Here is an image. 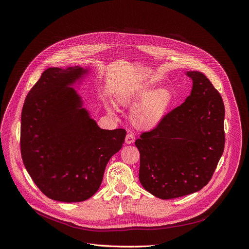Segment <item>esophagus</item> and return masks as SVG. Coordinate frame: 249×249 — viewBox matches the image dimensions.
I'll use <instances>...</instances> for the list:
<instances>
[{
  "label": "esophagus",
  "mask_w": 249,
  "mask_h": 249,
  "mask_svg": "<svg viewBox=\"0 0 249 249\" xmlns=\"http://www.w3.org/2000/svg\"><path fill=\"white\" fill-rule=\"evenodd\" d=\"M134 141H135V136H134L133 133H128L126 135V138H125L126 144H132Z\"/></svg>",
  "instance_id": "esophagus-1"
}]
</instances>
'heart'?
Masks as SVG:
<instances>
[{"instance_id": "obj_1", "label": "heart", "mask_w": 249, "mask_h": 249, "mask_svg": "<svg viewBox=\"0 0 249 249\" xmlns=\"http://www.w3.org/2000/svg\"><path fill=\"white\" fill-rule=\"evenodd\" d=\"M173 101L174 95L168 89H153L148 86H142L118 97V102L123 106H132L139 102L130 112V120L136 128L143 130L158 127L163 121ZM106 106L113 113L112 104L107 103Z\"/></svg>"}]
</instances>
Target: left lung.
<instances>
[{"instance_id":"obj_1","label":"left lung","mask_w":249,"mask_h":249,"mask_svg":"<svg viewBox=\"0 0 249 249\" xmlns=\"http://www.w3.org/2000/svg\"><path fill=\"white\" fill-rule=\"evenodd\" d=\"M191 95L163 121L135 141L142 187L162 200L179 198L210 181L224 150L225 108L200 71H188Z\"/></svg>"}]
</instances>
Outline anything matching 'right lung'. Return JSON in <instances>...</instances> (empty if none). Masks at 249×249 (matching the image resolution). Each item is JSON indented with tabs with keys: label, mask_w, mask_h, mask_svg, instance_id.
Returning <instances> with one entry per match:
<instances>
[{
	"label": "right lung",
	"mask_w": 249,
	"mask_h": 249,
	"mask_svg": "<svg viewBox=\"0 0 249 249\" xmlns=\"http://www.w3.org/2000/svg\"><path fill=\"white\" fill-rule=\"evenodd\" d=\"M81 67L43 71L25 99L20 146L24 165L46 197L83 202L100 188L105 168L123 145L124 129H101L71 86Z\"/></svg>",
	"instance_id": "obj_1"
}]
</instances>
